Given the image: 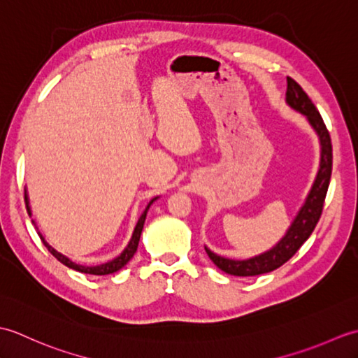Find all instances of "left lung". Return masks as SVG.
<instances>
[{
    "label": "left lung",
    "instance_id": "8db88e82",
    "mask_svg": "<svg viewBox=\"0 0 358 358\" xmlns=\"http://www.w3.org/2000/svg\"><path fill=\"white\" fill-rule=\"evenodd\" d=\"M286 80V104L294 110L300 112L301 115H305L308 123L318 136V143H320V164H318V172L315 175L313 187L308 192L305 203L301 204L300 210L296 212L294 222L287 227L286 234L280 238L277 245L272 246L269 250H266V252L260 255L245 258V260H235V258L218 255L208 246H204V250H206V254L214 262L217 268L226 273H231V275L252 277L280 268L310 237V234L315 229L323 210V203L326 199V192H328L332 173L331 136L323 123L322 115L318 113L314 103L310 101V98L306 95L305 90L292 78L287 77Z\"/></svg>",
    "mask_w": 358,
    "mask_h": 358
}]
</instances>
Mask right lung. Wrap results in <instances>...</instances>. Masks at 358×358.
I'll list each match as a JSON object with an SVG mask.
<instances>
[{"label": "right lung", "instance_id": "obj_1", "mask_svg": "<svg viewBox=\"0 0 358 358\" xmlns=\"http://www.w3.org/2000/svg\"><path fill=\"white\" fill-rule=\"evenodd\" d=\"M159 196H155V199H152L149 201V204L146 206V209L143 210V214L140 215L138 222H136L135 227H134V232H132V237L131 240H129L127 246L123 249V252H121L118 257L113 258V260H109L106 263H101V264H96V266H85V264H80V263H75L72 262L69 257H66L64 254L58 252V250L55 248H52L48 240L44 238V235L41 232H38V235H40L41 241L44 243V246L49 249V252L57 258L58 262H62L63 264H66L67 268H71L73 271H78V272H83V273H92V275H108V273H113L120 271L121 268H124V266L131 262V258L134 257V254L136 252V248H138V241H140V237H141V232H143V226H144V222H146V215H148V210L150 208V204L154 203L155 200H158ZM24 200H26V209H27V214L32 217V209H30V203H29V195H27V189H24ZM32 223L35 224V222L32 220ZM38 231V227H36Z\"/></svg>", "mask_w": 358, "mask_h": 358}]
</instances>
